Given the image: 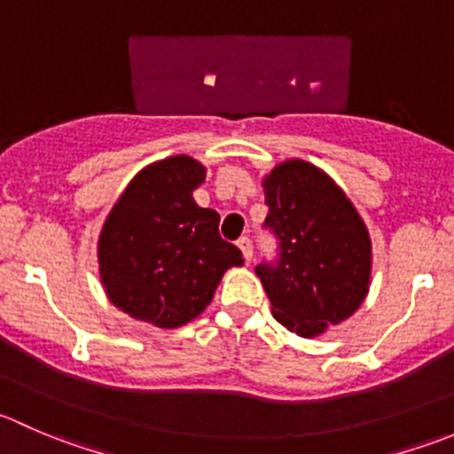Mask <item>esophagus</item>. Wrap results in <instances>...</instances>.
<instances>
[{"mask_svg": "<svg viewBox=\"0 0 454 454\" xmlns=\"http://www.w3.org/2000/svg\"><path fill=\"white\" fill-rule=\"evenodd\" d=\"M237 246H239V250L244 253V259L250 261L253 259V241L248 239V237H241L239 241H237Z\"/></svg>", "mask_w": 454, "mask_h": 454, "instance_id": "1", "label": "esophagus"}]
</instances>
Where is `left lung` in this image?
<instances>
[{"instance_id": "1", "label": "left lung", "mask_w": 454, "mask_h": 454, "mask_svg": "<svg viewBox=\"0 0 454 454\" xmlns=\"http://www.w3.org/2000/svg\"><path fill=\"white\" fill-rule=\"evenodd\" d=\"M278 254L254 268L274 318L312 338L349 318L369 292L371 239L336 182L303 160H287L263 180Z\"/></svg>"}]
</instances>
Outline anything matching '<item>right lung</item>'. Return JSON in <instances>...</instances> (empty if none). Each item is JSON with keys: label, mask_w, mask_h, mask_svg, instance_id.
<instances>
[{"label": "right lung", "mask_w": 454, "mask_h": 454, "mask_svg": "<svg viewBox=\"0 0 454 454\" xmlns=\"http://www.w3.org/2000/svg\"><path fill=\"white\" fill-rule=\"evenodd\" d=\"M206 168L189 155L142 168L105 219L100 281L109 301L155 327L186 325L213 301L223 272L244 263L219 235V215L200 208L193 191Z\"/></svg>", "instance_id": "right-lung-1"}]
</instances>
